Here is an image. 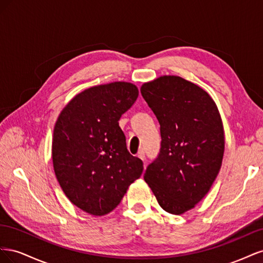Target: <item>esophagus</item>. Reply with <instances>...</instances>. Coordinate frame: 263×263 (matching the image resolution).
I'll return each instance as SVG.
<instances>
[{"label":"esophagus","instance_id":"1","mask_svg":"<svg viewBox=\"0 0 263 263\" xmlns=\"http://www.w3.org/2000/svg\"><path fill=\"white\" fill-rule=\"evenodd\" d=\"M137 157H138L139 159H141L142 161H144V160H145V153H144V150H139L138 154H137Z\"/></svg>","mask_w":263,"mask_h":263}]
</instances>
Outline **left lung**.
I'll list each match as a JSON object with an SVG mask.
<instances>
[{"label": "left lung", "mask_w": 263, "mask_h": 263, "mask_svg": "<svg viewBox=\"0 0 263 263\" xmlns=\"http://www.w3.org/2000/svg\"><path fill=\"white\" fill-rule=\"evenodd\" d=\"M140 92L160 124L161 149L144 179L159 205L181 215L208 194L220 170L225 135L216 103L201 86L162 76Z\"/></svg>", "instance_id": "left-lung-1"}]
</instances>
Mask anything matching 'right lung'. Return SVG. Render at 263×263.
I'll use <instances>...</instances> for the list:
<instances>
[{
	"label": "right lung",
	"mask_w": 263,
	"mask_h": 263,
	"mask_svg": "<svg viewBox=\"0 0 263 263\" xmlns=\"http://www.w3.org/2000/svg\"><path fill=\"white\" fill-rule=\"evenodd\" d=\"M138 94L136 85L125 81L89 87L62 108L54 124L55 178L69 201L93 216L115 210L144 170L127 150L118 125Z\"/></svg>",
	"instance_id": "add662e5"
}]
</instances>
